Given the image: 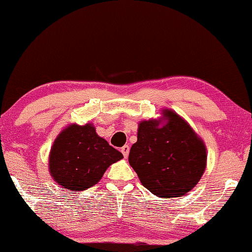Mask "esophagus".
Segmentation results:
<instances>
[{
  "label": "esophagus",
  "mask_w": 252,
  "mask_h": 252,
  "mask_svg": "<svg viewBox=\"0 0 252 252\" xmlns=\"http://www.w3.org/2000/svg\"><path fill=\"white\" fill-rule=\"evenodd\" d=\"M122 153H123V155H124V158H127V156H128V154H129V146L128 145H125L124 147H122Z\"/></svg>",
  "instance_id": "obj_1"
}]
</instances>
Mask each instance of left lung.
Instances as JSON below:
<instances>
[{
	"mask_svg": "<svg viewBox=\"0 0 252 252\" xmlns=\"http://www.w3.org/2000/svg\"><path fill=\"white\" fill-rule=\"evenodd\" d=\"M162 120L139 124L138 141L128 162L140 182L161 198L182 197L200 181L207 154L202 140L191 126L171 110H163Z\"/></svg>",
	"mask_w": 252,
	"mask_h": 252,
	"instance_id": "obj_1",
	"label": "left lung"
}]
</instances>
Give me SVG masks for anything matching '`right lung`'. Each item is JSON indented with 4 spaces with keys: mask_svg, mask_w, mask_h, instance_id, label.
Masks as SVG:
<instances>
[{
    "mask_svg": "<svg viewBox=\"0 0 252 252\" xmlns=\"http://www.w3.org/2000/svg\"><path fill=\"white\" fill-rule=\"evenodd\" d=\"M124 158L91 124H71L59 134L50 154V174L62 188L84 191L100 181L106 169Z\"/></svg>",
    "mask_w": 252,
    "mask_h": 252,
    "instance_id": "add662e5",
    "label": "right lung"
}]
</instances>
